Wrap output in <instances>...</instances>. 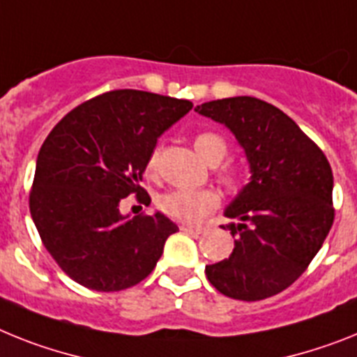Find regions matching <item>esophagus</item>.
Returning a JSON list of instances; mask_svg holds the SVG:
<instances>
[{
    "mask_svg": "<svg viewBox=\"0 0 357 357\" xmlns=\"http://www.w3.org/2000/svg\"><path fill=\"white\" fill-rule=\"evenodd\" d=\"M181 230L190 232V234H203V232H205V229H202V227H194V225H181Z\"/></svg>",
    "mask_w": 357,
    "mask_h": 357,
    "instance_id": "esophagus-1",
    "label": "esophagus"
}]
</instances>
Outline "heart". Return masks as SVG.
Returning <instances> with one entry per match:
<instances>
[{"label": "heart", "instance_id": "b5f03b06", "mask_svg": "<svg viewBox=\"0 0 357 357\" xmlns=\"http://www.w3.org/2000/svg\"><path fill=\"white\" fill-rule=\"evenodd\" d=\"M192 145L196 152L202 155L208 165H218L229 154V143L221 134L197 132L192 137ZM158 170V149L149 154L145 163V172L149 176H154ZM215 178L223 185L229 192H238L243 185V172L236 165H225L218 169ZM220 203V197L211 188H202V190H185V188H176L170 192L158 197V206L165 215L170 220L181 221V223H199L214 211Z\"/></svg>", "mask_w": 357, "mask_h": 357}]
</instances>
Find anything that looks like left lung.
Instances as JSON below:
<instances>
[{
	"label": "left lung",
	"instance_id": "left-lung-1",
	"mask_svg": "<svg viewBox=\"0 0 357 357\" xmlns=\"http://www.w3.org/2000/svg\"><path fill=\"white\" fill-rule=\"evenodd\" d=\"M229 127L250 163V183L225 211L236 238L229 259L205 266L212 287L241 301L289 289L307 271L332 223L331 163L316 143L274 105L250 96L197 105Z\"/></svg>",
	"mask_w": 357,
	"mask_h": 357
}]
</instances>
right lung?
<instances>
[{"label": "right lung", "mask_w": 357, "mask_h": 357, "mask_svg": "<svg viewBox=\"0 0 357 357\" xmlns=\"http://www.w3.org/2000/svg\"><path fill=\"white\" fill-rule=\"evenodd\" d=\"M192 103L152 92L110 91L65 116L43 142L29 196L45 248L68 278L100 292L137 285L154 271L178 225L163 215L119 212L142 187L158 137Z\"/></svg>", "instance_id": "obj_1"}]
</instances>
